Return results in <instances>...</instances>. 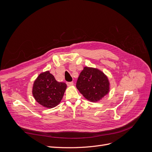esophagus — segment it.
<instances>
[{
    "label": "esophagus",
    "mask_w": 152,
    "mask_h": 152,
    "mask_svg": "<svg viewBox=\"0 0 152 152\" xmlns=\"http://www.w3.org/2000/svg\"><path fill=\"white\" fill-rule=\"evenodd\" d=\"M66 84L68 86H72L73 85V82H66Z\"/></svg>",
    "instance_id": "obj_1"
}]
</instances>
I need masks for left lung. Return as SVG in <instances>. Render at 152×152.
<instances>
[{
    "mask_svg": "<svg viewBox=\"0 0 152 152\" xmlns=\"http://www.w3.org/2000/svg\"><path fill=\"white\" fill-rule=\"evenodd\" d=\"M77 88L91 102H98L110 91L108 77L98 68L85 66L78 78Z\"/></svg>",
    "mask_w": 152,
    "mask_h": 152,
    "instance_id": "obj_1",
    "label": "left lung"
}]
</instances>
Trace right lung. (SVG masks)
<instances>
[{
    "instance_id": "1",
    "label": "right lung",
    "mask_w": 152,
    "mask_h": 152,
    "mask_svg": "<svg viewBox=\"0 0 152 152\" xmlns=\"http://www.w3.org/2000/svg\"><path fill=\"white\" fill-rule=\"evenodd\" d=\"M66 84L58 82L49 72L41 73L35 80L32 94L36 102L47 108H54L61 102Z\"/></svg>"
}]
</instances>
